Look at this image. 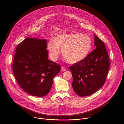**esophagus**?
Here are the masks:
<instances>
[{"label":"esophagus","instance_id":"1","mask_svg":"<svg viewBox=\"0 0 124 124\" xmlns=\"http://www.w3.org/2000/svg\"><path fill=\"white\" fill-rule=\"evenodd\" d=\"M61 70L62 71H65L66 70V68H65V67H64L63 66H62V67H61Z\"/></svg>","mask_w":124,"mask_h":124}]
</instances>
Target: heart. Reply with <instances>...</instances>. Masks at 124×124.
<instances>
[{
	"label": "heart",
	"mask_w": 124,
	"mask_h": 124,
	"mask_svg": "<svg viewBox=\"0 0 124 124\" xmlns=\"http://www.w3.org/2000/svg\"><path fill=\"white\" fill-rule=\"evenodd\" d=\"M93 43L88 36L81 33L64 34L55 36L53 41L47 44L51 59L56 61L61 49L64 60L70 63H76L85 60L91 52Z\"/></svg>",
	"instance_id": "b5f03b06"
}]
</instances>
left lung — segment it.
I'll use <instances>...</instances> for the list:
<instances>
[{"label":"left lung","mask_w":124,"mask_h":124,"mask_svg":"<svg viewBox=\"0 0 124 124\" xmlns=\"http://www.w3.org/2000/svg\"><path fill=\"white\" fill-rule=\"evenodd\" d=\"M96 49L83 61L69 67L74 92L84 97L91 95L104 85L109 68V58L104 42L93 34Z\"/></svg>","instance_id":"obj_1"}]
</instances>
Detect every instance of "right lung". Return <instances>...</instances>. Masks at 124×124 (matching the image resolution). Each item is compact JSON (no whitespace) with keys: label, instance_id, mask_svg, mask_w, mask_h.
<instances>
[{"label":"right lung","instance_id":"obj_1","mask_svg":"<svg viewBox=\"0 0 124 124\" xmlns=\"http://www.w3.org/2000/svg\"><path fill=\"white\" fill-rule=\"evenodd\" d=\"M47 48L46 39L27 37L16 49L14 75L21 88L33 96L47 95L61 70L59 64L48 59Z\"/></svg>","mask_w":124,"mask_h":124}]
</instances>
